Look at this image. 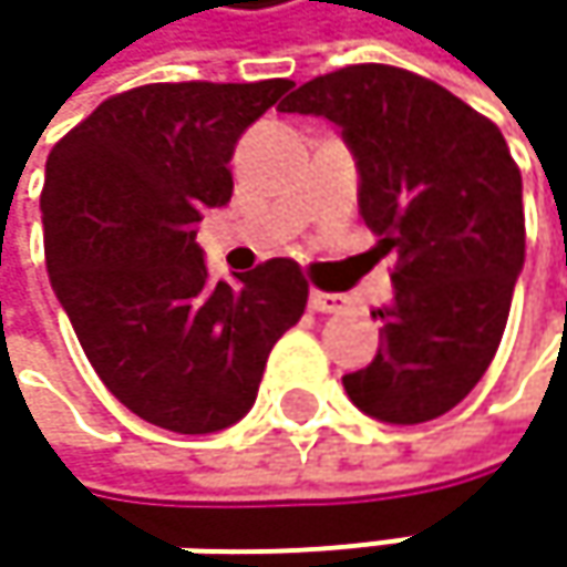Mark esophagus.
<instances>
[{"mask_svg": "<svg viewBox=\"0 0 567 567\" xmlns=\"http://www.w3.org/2000/svg\"><path fill=\"white\" fill-rule=\"evenodd\" d=\"M308 305H311L315 311H321V315H341V311L351 305V298H348V295H341V291H321V288H311Z\"/></svg>", "mask_w": 567, "mask_h": 567, "instance_id": "obj_1", "label": "esophagus"}]
</instances>
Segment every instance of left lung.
<instances>
[{"instance_id":"8db88e82","label":"left lung","mask_w":567,"mask_h":567,"mask_svg":"<svg viewBox=\"0 0 567 567\" xmlns=\"http://www.w3.org/2000/svg\"><path fill=\"white\" fill-rule=\"evenodd\" d=\"M279 111L334 121L358 161L361 216L394 252L378 358L344 391L384 423H426L496 358L525 262L522 173L503 131L436 81L348 64L295 87Z\"/></svg>"}]
</instances>
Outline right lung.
<instances>
[{
    "label": "right lung",
    "instance_id": "right-lung-1",
    "mask_svg": "<svg viewBox=\"0 0 567 567\" xmlns=\"http://www.w3.org/2000/svg\"><path fill=\"white\" fill-rule=\"evenodd\" d=\"M288 87L141 84L101 101L49 154L52 288L104 388L154 426L216 433L243 420L269 351L305 315L298 262L209 282L196 246L203 209L233 196L236 141Z\"/></svg>",
    "mask_w": 567,
    "mask_h": 567
}]
</instances>
